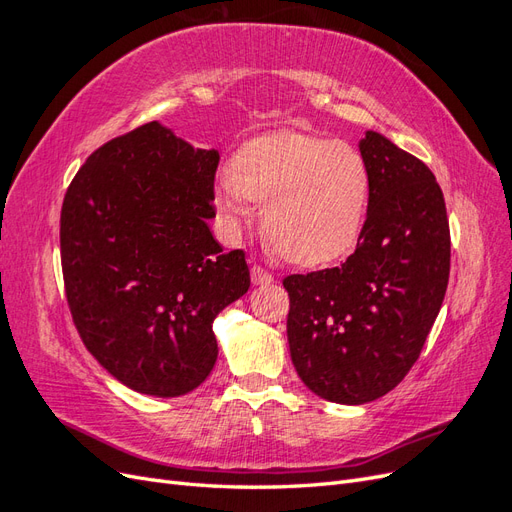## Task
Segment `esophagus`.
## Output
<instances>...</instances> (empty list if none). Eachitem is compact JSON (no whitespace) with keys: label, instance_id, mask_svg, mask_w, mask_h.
I'll list each match as a JSON object with an SVG mask.
<instances>
[{"label":"esophagus","instance_id":"34e87169","mask_svg":"<svg viewBox=\"0 0 512 512\" xmlns=\"http://www.w3.org/2000/svg\"><path fill=\"white\" fill-rule=\"evenodd\" d=\"M250 275H252V282H254L256 286H265V284H271V282H273V273H269L267 269H262L260 265H254L252 271H250Z\"/></svg>","mask_w":512,"mask_h":512}]
</instances>
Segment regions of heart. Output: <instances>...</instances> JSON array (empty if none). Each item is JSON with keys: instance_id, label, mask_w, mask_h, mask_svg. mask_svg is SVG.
I'll return each mask as SVG.
<instances>
[{"instance_id": "heart-1", "label": "heart", "mask_w": 512, "mask_h": 512, "mask_svg": "<svg viewBox=\"0 0 512 512\" xmlns=\"http://www.w3.org/2000/svg\"><path fill=\"white\" fill-rule=\"evenodd\" d=\"M369 198L371 175L359 149L301 132L254 138L235 153L232 170L215 179V207L228 235H239L256 200L267 235L303 267L352 250Z\"/></svg>"}]
</instances>
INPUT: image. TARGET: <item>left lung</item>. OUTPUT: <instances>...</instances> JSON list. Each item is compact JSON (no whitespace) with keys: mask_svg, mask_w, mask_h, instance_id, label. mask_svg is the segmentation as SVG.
<instances>
[{"mask_svg":"<svg viewBox=\"0 0 512 512\" xmlns=\"http://www.w3.org/2000/svg\"><path fill=\"white\" fill-rule=\"evenodd\" d=\"M359 149L371 198L342 267L288 275V346L309 391L335 404L374 401L406 378L438 318L451 230L427 164L378 132Z\"/></svg>","mask_w":512,"mask_h":512,"instance_id":"left-lung-1","label":"left lung"}]
</instances>
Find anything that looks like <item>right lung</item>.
I'll return each instance as SVG.
<instances>
[{"label":"right lung","instance_id":"right-lung-1","mask_svg":"<svg viewBox=\"0 0 512 512\" xmlns=\"http://www.w3.org/2000/svg\"><path fill=\"white\" fill-rule=\"evenodd\" d=\"M220 153L151 121L96 149L72 179L59 243L74 327L128 389L179 397L218 359L213 320L250 288L245 252L209 220Z\"/></svg>","mask_w":512,"mask_h":512}]
</instances>
